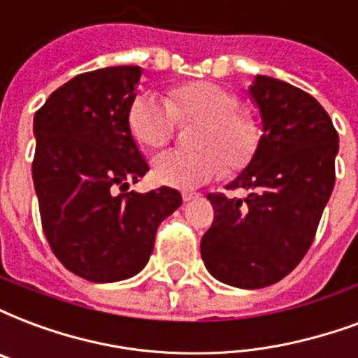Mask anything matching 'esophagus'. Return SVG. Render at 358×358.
Instances as JSON below:
<instances>
[{
    "mask_svg": "<svg viewBox=\"0 0 358 358\" xmlns=\"http://www.w3.org/2000/svg\"><path fill=\"white\" fill-rule=\"evenodd\" d=\"M196 198H198V194H196V192H182V200L185 201L196 200Z\"/></svg>",
    "mask_w": 358,
    "mask_h": 358,
    "instance_id": "obj_1",
    "label": "esophagus"
}]
</instances>
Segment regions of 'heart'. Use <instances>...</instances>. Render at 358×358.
Returning a JSON list of instances; mask_svg holds the SVG:
<instances>
[{"mask_svg": "<svg viewBox=\"0 0 358 358\" xmlns=\"http://www.w3.org/2000/svg\"><path fill=\"white\" fill-rule=\"evenodd\" d=\"M198 122L192 134V152L168 150L155 158L152 179L171 189H196L224 168L230 173L245 169L262 145V124L257 113L240 107L238 94L230 88L192 80L168 90L166 101L141 94L128 109V126L143 149L168 145L177 124Z\"/></svg>", "mask_w": 358, "mask_h": 358, "instance_id": "1", "label": "heart"}]
</instances>
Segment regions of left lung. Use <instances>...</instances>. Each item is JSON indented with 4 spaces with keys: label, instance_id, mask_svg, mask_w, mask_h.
<instances>
[{
    "label": "left lung",
    "instance_id": "8db88e82",
    "mask_svg": "<svg viewBox=\"0 0 358 358\" xmlns=\"http://www.w3.org/2000/svg\"><path fill=\"white\" fill-rule=\"evenodd\" d=\"M262 115L257 158L227 189L208 194L215 220L201 238V259L219 281L262 289L289 275L313 243L336 181L338 131L313 96L257 75L249 88Z\"/></svg>",
    "mask_w": 358,
    "mask_h": 358
}]
</instances>
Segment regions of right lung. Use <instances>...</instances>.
I'll use <instances>...</instances> for the list:
<instances>
[{
    "mask_svg": "<svg viewBox=\"0 0 358 358\" xmlns=\"http://www.w3.org/2000/svg\"><path fill=\"white\" fill-rule=\"evenodd\" d=\"M141 69L80 73L34 117L31 176L56 259L94 283L128 279L147 264L157 230L182 203L176 189L128 192L149 171L128 126Z\"/></svg>",
    "mask_w": 358,
    "mask_h": 358,
    "instance_id": "add662e5",
    "label": "right lung"
}]
</instances>
